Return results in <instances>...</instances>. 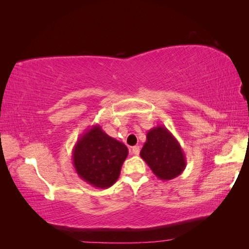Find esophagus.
Listing matches in <instances>:
<instances>
[{"label": "esophagus", "mask_w": 249, "mask_h": 249, "mask_svg": "<svg viewBox=\"0 0 249 249\" xmlns=\"http://www.w3.org/2000/svg\"><path fill=\"white\" fill-rule=\"evenodd\" d=\"M131 151H133V153H134L135 155H138L139 153H140V146L139 145H135V146L131 147Z\"/></svg>", "instance_id": "34e87169"}]
</instances>
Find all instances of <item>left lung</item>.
Returning <instances> with one entry per match:
<instances>
[{"mask_svg": "<svg viewBox=\"0 0 249 249\" xmlns=\"http://www.w3.org/2000/svg\"><path fill=\"white\" fill-rule=\"evenodd\" d=\"M140 156L162 181L178 177L186 167V158L181 145L165 126L158 125L147 131Z\"/></svg>", "mask_w": 249, "mask_h": 249, "instance_id": "1", "label": "left lung"}]
</instances>
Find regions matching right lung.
I'll list each match as a JSON object with an SVG mask.
<instances>
[{
  "label": "right lung",
  "instance_id": "1",
  "mask_svg": "<svg viewBox=\"0 0 249 249\" xmlns=\"http://www.w3.org/2000/svg\"><path fill=\"white\" fill-rule=\"evenodd\" d=\"M127 155V146L108 136L96 124L79 137L71 158L79 178L103 189L116 182Z\"/></svg>",
  "mask_w": 249,
  "mask_h": 249
}]
</instances>
